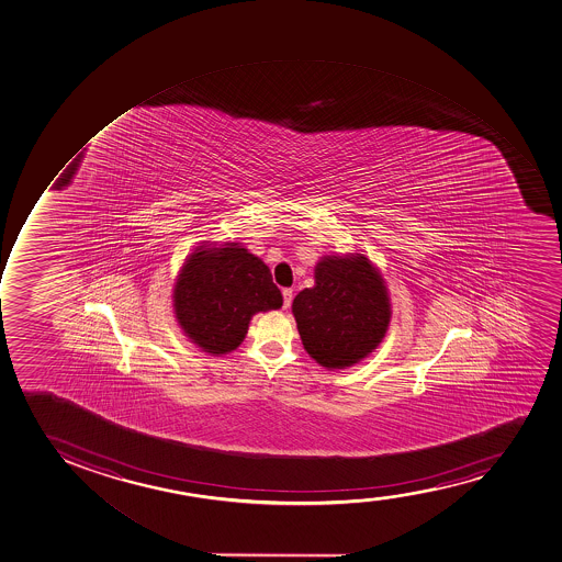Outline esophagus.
<instances>
[{"mask_svg": "<svg viewBox=\"0 0 562 562\" xmlns=\"http://www.w3.org/2000/svg\"><path fill=\"white\" fill-rule=\"evenodd\" d=\"M282 295H284V310H288L291 306V301H293V290L285 288V290L282 291Z\"/></svg>", "mask_w": 562, "mask_h": 562, "instance_id": "34e87169", "label": "esophagus"}]
</instances>
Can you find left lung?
Returning <instances> with one entry per match:
<instances>
[{"mask_svg": "<svg viewBox=\"0 0 562 562\" xmlns=\"http://www.w3.org/2000/svg\"><path fill=\"white\" fill-rule=\"evenodd\" d=\"M316 284L291 312L306 353L327 370L353 367L378 349L391 323V296L378 267L362 254L323 256Z\"/></svg>", "mask_w": 562, "mask_h": 562, "instance_id": "obj_1", "label": "left lung"}]
</instances>
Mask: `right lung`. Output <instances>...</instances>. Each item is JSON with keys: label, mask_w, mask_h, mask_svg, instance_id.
<instances>
[{"label": "right lung", "mask_w": 562, "mask_h": 562, "mask_svg": "<svg viewBox=\"0 0 562 562\" xmlns=\"http://www.w3.org/2000/svg\"><path fill=\"white\" fill-rule=\"evenodd\" d=\"M171 299L183 335L211 355L232 353L258 312L282 306L269 267L240 243L195 246L177 274Z\"/></svg>", "instance_id": "1"}]
</instances>
